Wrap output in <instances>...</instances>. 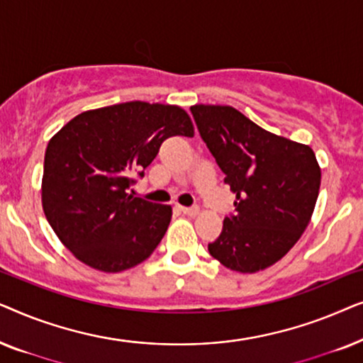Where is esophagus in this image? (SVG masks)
Returning a JSON list of instances; mask_svg holds the SVG:
<instances>
[{
	"label": "esophagus",
	"instance_id": "34e87169",
	"mask_svg": "<svg viewBox=\"0 0 363 363\" xmlns=\"http://www.w3.org/2000/svg\"><path fill=\"white\" fill-rule=\"evenodd\" d=\"M178 210H180L183 215H188V216H196L198 213H200V208H198V206H190V208L178 206Z\"/></svg>",
	"mask_w": 363,
	"mask_h": 363
}]
</instances>
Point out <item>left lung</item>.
I'll use <instances>...</instances> for the list:
<instances>
[{"label": "left lung", "mask_w": 363, "mask_h": 363, "mask_svg": "<svg viewBox=\"0 0 363 363\" xmlns=\"http://www.w3.org/2000/svg\"><path fill=\"white\" fill-rule=\"evenodd\" d=\"M198 132L236 193L235 215L208 245L238 272L266 269L296 245L309 225L320 168L309 145L274 135L230 106L190 107Z\"/></svg>", "instance_id": "1"}]
</instances>
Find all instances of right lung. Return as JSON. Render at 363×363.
Masks as SVG:
<instances>
[{"label":"right lung","instance_id":"obj_1","mask_svg":"<svg viewBox=\"0 0 363 363\" xmlns=\"http://www.w3.org/2000/svg\"><path fill=\"white\" fill-rule=\"evenodd\" d=\"M175 135L193 137L183 108L133 101L79 113L49 140L43 210L79 261L121 272L155 251L172 206L133 196L130 186Z\"/></svg>","mask_w":363,"mask_h":363}]
</instances>
